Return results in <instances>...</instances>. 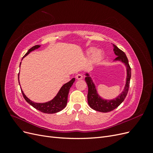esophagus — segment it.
I'll return each mask as SVG.
<instances>
[{
    "label": "esophagus",
    "mask_w": 153,
    "mask_h": 153,
    "mask_svg": "<svg viewBox=\"0 0 153 153\" xmlns=\"http://www.w3.org/2000/svg\"><path fill=\"white\" fill-rule=\"evenodd\" d=\"M76 78L78 80H81L83 78V76L82 74H78V75H76Z\"/></svg>",
    "instance_id": "1"
}]
</instances>
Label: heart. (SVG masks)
<instances>
[{"mask_svg": "<svg viewBox=\"0 0 153 153\" xmlns=\"http://www.w3.org/2000/svg\"><path fill=\"white\" fill-rule=\"evenodd\" d=\"M91 53L92 55L90 57V63L92 65H94V64H96L99 63L101 59L103 58V52L100 49H97L94 50V48H90L88 49L87 51V54L89 55Z\"/></svg>", "mask_w": 153, "mask_h": 153, "instance_id": "b5f03b06", "label": "heart"}]
</instances>
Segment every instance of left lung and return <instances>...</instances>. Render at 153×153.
Wrapping results in <instances>:
<instances>
[{
	"label": "left lung",
	"instance_id": "obj_1",
	"mask_svg": "<svg viewBox=\"0 0 153 153\" xmlns=\"http://www.w3.org/2000/svg\"><path fill=\"white\" fill-rule=\"evenodd\" d=\"M113 51L115 55L117 56L115 58L114 61H120L126 67V84L124 87L123 91L121 94H119L116 98L111 100L104 99L101 97L98 92L96 89V87L92 79L90 73L86 72L85 75V80L88 86V94H87V101L88 104L90 107L94 110L98 111L101 112H108L116 108L121 105L128 94V89L129 86V82L131 78V68L129 65L128 60L126 54L121 50H120L116 45L112 44Z\"/></svg>",
	"mask_w": 153,
	"mask_h": 153
}]
</instances>
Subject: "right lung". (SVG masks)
Returning a JSON list of instances; mask_svg holds the SVG:
<instances>
[{"label": "right lung", "instance_id": "right-lung-1", "mask_svg": "<svg viewBox=\"0 0 153 153\" xmlns=\"http://www.w3.org/2000/svg\"><path fill=\"white\" fill-rule=\"evenodd\" d=\"M40 47L41 45H38L32 47L30 49L28 50V52L26 53V54L24 55V57L22 58V59L25 57H26L27 55H29L30 52H32V51H34L35 50L38 49ZM21 63L22 62H20V65H21ZM75 78H73L70 81L66 83V84H64L61 87V89H60L59 92H57L56 96H55L52 100H51L50 101H48L47 102H45V103H36L34 101H31L25 96L24 91H22V88L21 87L20 88H21V91L24 99L26 100L27 103L30 104L31 106H33L34 108H35L36 109L40 111V112H42L43 113L55 114V113L60 112V111H61L66 107V106L67 105L68 96L69 89H70L71 87L73 85V83L75 82ZM18 82H19V84H20L19 74H18Z\"/></svg>", "mask_w": 153, "mask_h": 153}]
</instances>
